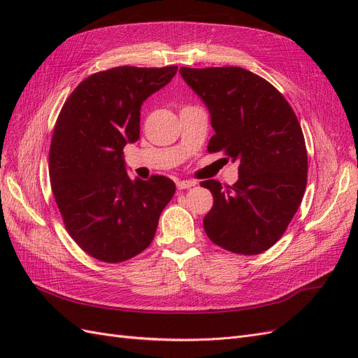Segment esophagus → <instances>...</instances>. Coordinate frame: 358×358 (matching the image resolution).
<instances>
[{"mask_svg": "<svg viewBox=\"0 0 358 358\" xmlns=\"http://www.w3.org/2000/svg\"><path fill=\"white\" fill-rule=\"evenodd\" d=\"M176 187H178V189H188L191 187H196V182L194 180H178Z\"/></svg>", "mask_w": 358, "mask_h": 358, "instance_id": "esophagus-1", "label": "esophagus"}]
</instances>
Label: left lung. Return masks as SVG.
Here are the masks:
<instances>
[{"mask_svg": "<svg viewBox=\"0 0 358 358\" xmlns=\"http://www.w3.org/2000/svg\"><path fill=\"white\" fill-rule=\"evenodd\" d=\"M179 73L209 110V152L239 162L233 187L201 182L213 196L204 231L230 252L262 254L284 234L306 189L308 154L296 113L275 86L245 69Z\"/></svg>", "mask_w": 358, "mask_h": 358, "instance_id": "left-lung-1", "label": "left lung"}]
</instances>
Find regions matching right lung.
Instances as JSON below:
<instances>
[{
	"label": "right lung",
	"instance_id": "1",
	"mask_svg": "<svg viewBox=\"0 0 358 358\" xmlns=\"http://www.w3.org/2000/svg\"><path fill=\"white\" fill-rule=\"evenodd\" d=\"M178 67H116L76 88L53 129L52 191L66 229L86 254L121 263L152 242L162 209L175 196L166 176L131 179L124 148L140 134V109Z\"/></svg>",
	"mask_w": 358,
	"mask_h": 358
}]
</instances>
